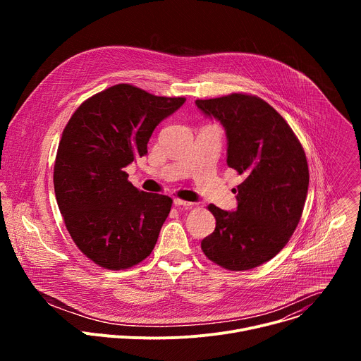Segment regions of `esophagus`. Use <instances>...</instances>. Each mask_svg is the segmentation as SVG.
I'll return each mask as SVG.
<instances>
[{"mask_svg": "<svg viewBox=\"0 0 361 361\" xmlns=\"http://www.w3.org/2000/svg\"><path fill=\"white\" fill-rule=\"evenodd\" d=\"M174 204L177 205V207H191L192 205V202H190V201H184V200H181V198H174Z\"/></svg>", "mask_w": 361, "mask_h": 361, "instance_id": "34e87169", "label": "esophagus"}]
</instances>
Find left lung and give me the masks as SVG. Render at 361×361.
Listing matches in <instances>:
<instances>
[{
	"label": "left lung",
	"mask_w": 361,
	"mask_h": 361,
	"mask_svg": "<svg viewBox=\"0 0 361 361\" xmlns=\"http://www.w3.org/2000/svg\"><path fill=\"white\" fill-rule=\"evenodd\" d=\"M195 104L223 124L227 164L244 176L235 212L209 205L216 230L201 250L226 270L259 267L283 250L301 219L310 178L305 152L287 121L260 97L233 92Z\"/></svg>",
	"instance_id": "1"
}]
</instances>
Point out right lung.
I'll return each mask as SVG.
<instances>
[{"instance_id": "1", "label": "right lung", "mask_w": 361, "mask_h": 361, "mask_svg": "<svg viewBox=\"0 0 361 361\" xmlns=\"http://www.w3.org/2000/svg\"><path fill=\"white\" fill-rule=\"evenodd\" d=\"M184 101L117 84L85 99L67 123L54 164L56 198L73 241L99 267L130 269L156 245L173 200L140 191L124 170L145 156L154 128Z\"/></svg>"}]
</instances>
